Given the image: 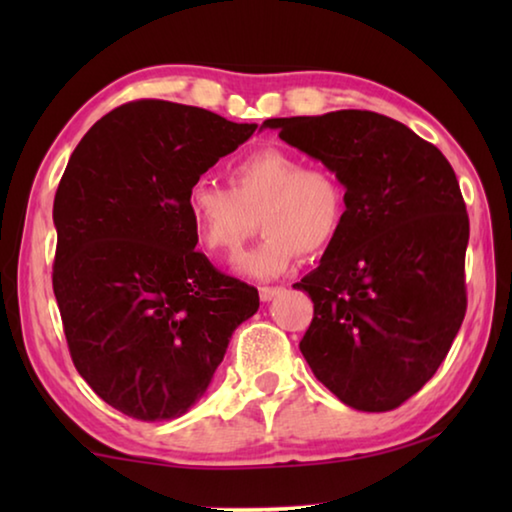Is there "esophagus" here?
<instances>
[{
	"label": "esophagus",
	"mask_w": 512,
	"mask_h": 512,
	"mask_svg": "<svg viewBox=\"0 0 512 512\" xmlns=\"http://www.w3.org/2000/svg\"><path fill=\"white\" fill-rule=\"evenodd\" d=\"M277 293H282V287H259V298H262L264 302L273 300Z\"/></svg>",
	"instance_id": "1"
}]
</instances>
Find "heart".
<instances>
[{
  "instance_id": "heart-1",
  "label": "heart",
  "mask_w": 512,
  "mask_h": 512,
  "mask_svg": "<svg viewBox=\"0 0 512 512\" xmlns=\"http://www.w3.org/2000/svg\"><path fill=\"white\" fill-rule=\"evenodd\" d=\"M225 180L228 189L210 180L192 183L185 212L198 246L214 257H235L259 219L262 244L241 262L248 275L277 277L302 253H325L348 221L341 178L280 146L244 155L230 164Z\"/></svg>"
}]
</instances>
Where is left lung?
<instances>
[{
	"label": "left lung",
	"mask_w": 512,
	"mask_h": 512,
	"mask_svg": "<svg viewBox=\"0 0 512 512\" xmlns=\"http://www.w3.org/2000/svg\"><path fill=\"white\" fill-rule=\"evenodd\" d=\"M262 126L323 162L348 192L341 237L293 284L314 300L302 357L343 404L393 411L436 375L465 318L470 219L452 164L370 110Z\"/></svg>",
	"instance_id": "1"
}]
</instances>
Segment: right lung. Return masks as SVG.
<instances>
[{
    "instance_id": "right-lung-1",
    "label": "right lung",
    "mask_w": 512,
    "mask_h": 512,
    "mask_svg": "<svg viewBox=\"0 0 512 512\" xmlns=\"http://www.w3.org/2000/svg\"><path fill=\"white\" fill-rule=\"evenodd\" d=\"M257 124L142 99L101 117L54 198V293L79 375L128 418H180L205 395L257 289L198 253L187 189Z\"/></svg>"
}]
</instances>
